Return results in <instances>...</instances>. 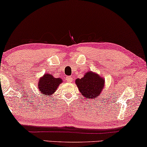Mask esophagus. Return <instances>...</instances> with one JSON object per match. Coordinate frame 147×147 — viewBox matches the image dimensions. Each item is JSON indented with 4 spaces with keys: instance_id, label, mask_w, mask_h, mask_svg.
Here are the masks:
<instances>
[{
    "instance_id": "esophagus-1",
    "label": "esophagus",
    "mask_w": 147,
    "mask_h": 147,
    "mask_svg": "<svg viewBox=\"0 0 147 147\" xmlns=\"http://www.w3.org/2000/svg\"><path fill=\"white\" fill-rule=\"evenodd\" d=\"M72 80H73V78L71 76H67V81L68 82H71Z\"/></svg>"
}]
</instances>
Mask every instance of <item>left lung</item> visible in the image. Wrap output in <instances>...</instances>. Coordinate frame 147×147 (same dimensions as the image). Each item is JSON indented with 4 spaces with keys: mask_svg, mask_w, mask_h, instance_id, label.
Masks as SVG:
<instances>
[{
    "mask_svg": "<svg viewBox=\"0 0 147 147\" xmlns=\"http://www.w3.org/2000/svg\"><path fill=\"white\" fill-rule=\"evenodd\" d=\"M81 95L84 98L94 100L101 94L105 86V79L99 74L88 71L82 78L75 80Z\"/></svg>",
    "mask_w": 147,
    "mask_h": 147,
    "instance_id": "obj_1",
    "label": "left lung"
}]
</instances>
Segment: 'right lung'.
<instances>
[{"label": "right lung", "instance_id": "1", "mask_svg": "<svg viewBox=\"0 0 147 147\" xmlns=\"http://www.w3.org/2000/svg\"><path fill=\"white\" fill-rule=\"evenodd\" d=\"M62 82L61 78H55L51 74H44L38 80V90L43 96H51Z\"/></svg>", "mask_w": 147, "mask_h": 147}]
</instances>
